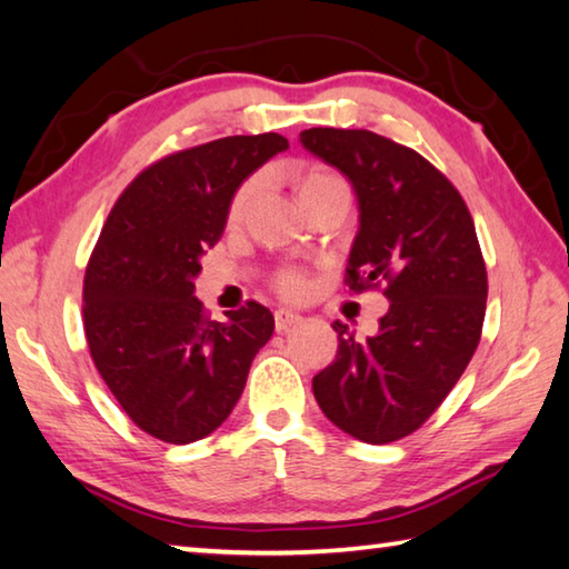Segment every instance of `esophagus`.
<instances>
[{"label":"esophagus","instance_id":"esophagus-1","mask_svg":"<svg viewBox=\"0 0 569 569\" xmlns=\"http://www.w3.org/2000/svg\"><path fill=\"white\" fill-rule=\"evenodd\" d=\"M273 319H276V331H288V329H291V326H296L298 321H301V316L293 313V311H288V308H278V311L273 313Z\"/></svg>","mask_w":569,"mask_h":569}]
</instances>
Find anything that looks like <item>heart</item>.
<instances>
[{"instance_id":"heart-1","label":"heart","mask_w":569,"mask_h":569,"mask_svg":"<svg viewBox=\"0 0 569 569\" xmlns=\"http://www.w3.org/2000/svg\"><path fill=\"white\" fill-rule=\"evenodd\" d=\"M333 182H343L339 176H333L331 170H323V168H308L303 172H298L296 178V190H298V198L306 200L308 196H313V192H319L323 188L333 186ZM258 188H261V180L253 178L243 182V186L238 188V192L233 196V200H230V208H228V218L233 220V223H238L240 218L246 216L248 206L253 203L256 192ZM278 291H281L283 296H301L303 288H306V278L298 273V271H283L281 276H278Z\"/></svg>"}]
</instances>
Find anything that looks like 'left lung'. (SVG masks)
<instances>
[{"mask_svg":"<svg viewBox=\"0 0 569 569\" xmlns=\"http://www.w3.org/2000/svg\"><path fill=\"white\" fill-rule=\"evenodd\" d=\"M301 146L341 170L359 200L346 286L383 288L377 336L339 333L336 359L313 377L321 411L366 445L417 431L477 351L487 268L459 190L417 150L371 130L311 128Z\"/></svg>","mask_w":569,"mask_h":569,"instance_id":"1","label":"left lung"}]
</instances>
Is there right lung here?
<instances>
[{
  "mask_svg": "<svg viewBox=\"0 0 569 569\" xmlns=\"http://www.w3.org/2000/svg\"><path fill=\"white\" fill-rule=\"evenodd\" d=\"M286 148L278 132L233 134L152 162L124 188L90 256L82 319L92 361L124 413L168 445L228 419L273 333L261 303L213 321L192 293L240 182Z\"/></svg>",
  "mask_w": 569,
  "mask_h": 569,
  "instance_id": "right-lung-1",
  "label": "right lung"
}]
</instances>
